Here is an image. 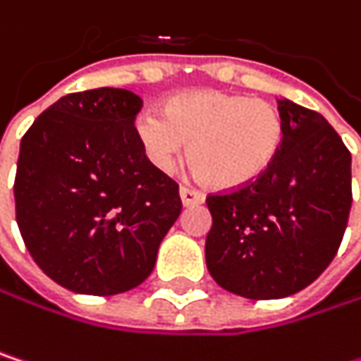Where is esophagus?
Wrapping results in <instances>:
<instances>
[{"mask_svg": "<svg viewBox=\"0 0 361 361\" xmlns=\"http://www.w3.org/2000/svg\"><path fill=\"white\" fill-rule=\"evenodd\" d=\"M180 196H181V202H183L185 207L200 204V202L204 200V194H202L200 190H196V188H188V185H183V188H181Z\"/></svg>", "mask_w": 361, "mask_h": 361, "instance_id": "obj_1", "label": "esophagus"}]
</instances>
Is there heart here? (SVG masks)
I'll return each instance as SVG.
<instances>
[{
    "mask_svg": "<svg viewBox=\"0 0 361 361\" xmlns=\"http://www.w3.org/2000/svg\"><path fill=\"white\" fill-rule=\"evenodd\" d=\"M146 159L171 171L188 144V159L215 188L257 180L284 144V118L276 104L243 94L202 90L169 98L163 114L144 110L133 123Z\"/></svg>",
    "mask_w": 361,
    "mask_h": 361,
    "instance_id": "obj_1",
    "label": "heart"
}]
</instances>
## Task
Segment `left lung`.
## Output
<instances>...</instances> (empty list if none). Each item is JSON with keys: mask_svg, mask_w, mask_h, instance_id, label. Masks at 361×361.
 <instances>
[{"mask_svg": "<svg viewBox=\"0 0 361 361\" xmlns=\"http://www.w3.org/2000/svg\"><path fill=\"white\" fill-rule=\"evenodd\" d=\"M284 144L257 180L207 196V267L240 297L310 286L334 259L351 209V152L316 110L280 100Z\"/></svg>", "mask_w": 361, "mask_h": 361, "instance_id": "8db88e82", "label": "left lung"}]
</instances>
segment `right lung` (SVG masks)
Returning <instances> with one entry per match:
<instances>
[{"label":"right lung","mask_w":361,"mask_h":361,"mask_svg":"<svg viewBox=\"0 0 361 361\" xmlns=\"http://www.w3.org/2000/svg\"><path fill=\"white\" fill-rule=\"evenodd\" d=\"M140 109L127 90L77 92L23 135L16 224L43 274L73 293L109 297L142 284L180 217L178 181L135 137Z\"/></svg>","instance_id":"1"}]
</instances>
